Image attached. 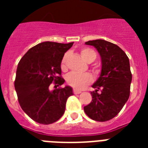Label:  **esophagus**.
I'll return each mask as SVG.
<instances>
[{
  "label": "esophagus",
  "instance_id": "1",
  "mask_svg": "<svg viewBox=\"0 0 148 148\" xmlns=\"http://www.w3.org/2000/svg\"><path fill=\"white\" fill-rule=\"evenodd\" d=\"M73 92H74V94H75V95H78V94H81V91L79 90H77V89H74V90H73Z\"/></svg>",
  "mask_w": 148,
  "mask_h": 148
}]
</instances>
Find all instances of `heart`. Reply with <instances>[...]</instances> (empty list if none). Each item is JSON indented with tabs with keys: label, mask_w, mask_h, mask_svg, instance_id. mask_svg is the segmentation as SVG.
Wrapping results in <instances>:
<instances>
[{
	"label": "heart",
	"mask_w": 148,
	"mask_h": 148,
	"mask_svg": "<svg viewBox=\"0 0 148 148\" xmlns=\"http://www.w3.org/2000/svg\"><path fill=\"white\" fill-rule=\"evenodd\" d=\"M81 55L86 62L91 63L97 58V53L94 50L84 47L81 51ZM68 57V53H66L64 55L60 64V67L63 71L66 70V64ZM66 81L70 86H71L75 89H83L87 85L90 84L93 81L92 76L89 73H77V72H71L66 77Z\"/></svg>",
	"instance_id": "heart-1"
}]
</instances>
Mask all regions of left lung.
Segmentation results:
<instances>
[{
    "label": "left lung",
    "instance_id": "1",
    "mask_svg": "<svg viewBox=\"0 0 148 148\" xmlns=\"http://www.w3.org/2000/svg\"><path fill=\"white\" fill-rule=\"evenodd\" d=\"M85 45L97 50L101 58L100 77L92 85V101L84 107L86 114L94 121H107L121 111L130 96L132 74L124 51L107 40H89Z\"/></svg>",
    "mask_w": 148,
    "mask_h": 148
}]
</instances>
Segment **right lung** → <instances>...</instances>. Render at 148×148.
Listing matches in <instances>:
<instances>
[{
    "label": "right lung",
    "mask_w": 148,
    "mask_h": 148,
    "mask_svg": "<svg viewBox=\"0 0 148 148\" xmlns=\"http://www.w3.org/2000/svg\"><path fill=\"white\" fill-rule=\"evenodd\" d=\"M68 44L45 41L28 50L18 63L15 90L22 110L34 121L50 124L62 117L67 98L73 95L71 87L49 90L52 82L62 85L60 64Z\"/></svg>",
    "instance_id": "1"
}]
</instances>
